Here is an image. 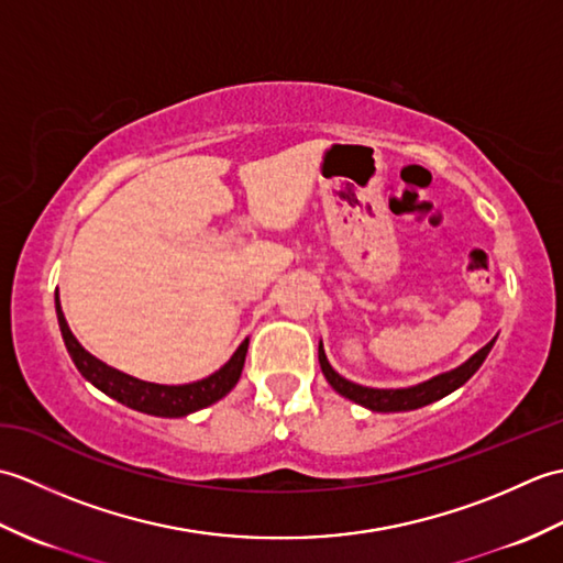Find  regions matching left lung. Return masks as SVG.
<instances>
[{
    "label": "left lung",
    "instance_id": "1",
    "mask_svg": "<svg viewBox=\"0 0 563 563\" xmlns=\"http://www.w3.org/2000/svg\"><path fill=\"white\" fill-rule=\"evenodd\" d=\"M494 341H488L482 351H476L470 361L462 363L460 367L450 369V373H442L430 377L421 385H413V387H404V389H373V387H363V385H355V382L341 377L336 369L331 367V363L327 361V353H324V345L319 343V365H321V373H324L329 385L336 389L341 397L351 399L355 404L365 406L369 411H379V413H391V411H413V409H421V406L433 404L442 397H448L454 389H460L466 379H470L476 369L482 367V363L486 361V355L492 353L494 349Z\"/></svg>",
    "mask_w": 563,
    "mask_h": 563
}]
</instances>
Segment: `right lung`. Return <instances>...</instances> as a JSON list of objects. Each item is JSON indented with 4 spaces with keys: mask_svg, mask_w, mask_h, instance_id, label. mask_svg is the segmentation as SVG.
Instances as JSON below:
<instances>
[{
    "mask_svg": "<svg viewBox=\"0 0 563 563\" xmlns=\"http://www.w3.org/2000/svg\"><path fill=\"white\" fill-rule=\"evenodd\" d=\"M55 312H57L59 331H63V339L67 345V353L71 357V363L77 365L81 377L89 379L91 385L101 389L103 394H109L111 399L121 401L135 411L162 416V418H181V416L206 409V406L214 401H220L224 394H230L234 389L239 377H242L249 339L239 345L234 355L218 369V373H212L206 379L190 382V385H154V382L130 377L121 373V369L101 363L99 357H93L89 351H84V345L75 339V333H71L67 327V319L63 314V307H59L57 295H55Z\"/></svg>",
    "mask_w": 563,
    "mask_h": 563,
    "instance_id": "obj_1",
    "label": "right lung"
}]
</instances>
